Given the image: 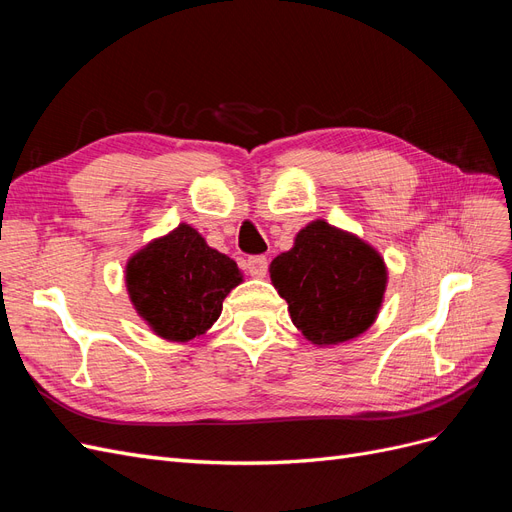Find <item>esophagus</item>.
<instances>
[{
    "mask_svg": "<svg viewBox=\"0 0 512 512\" xmlns=\"http://www.w3.org/2000/svg\"><path fill=\"white\" fill-rule=\"evenodd\" d=\"M269 269V260L265 256H252L247 260V271H250L252 277H265Z\"/></svg>",
    "mask_w": 512,
    "mask_h": 512,
    "instance_id": "1",
    "label": "esophagus"
}]
</instances>
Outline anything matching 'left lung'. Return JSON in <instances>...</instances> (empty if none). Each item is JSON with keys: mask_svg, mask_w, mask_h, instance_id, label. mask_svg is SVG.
<instances>
[{"mask_svg": "<svg viewBox=\"0 0 512 512\" xmlns=\"http://www.w3.org/2000/svg\"><path fill=\"white\" fill-rule=\"evenodd\" d=\"M271 282L292 324L316 346L359 337L374 324L386 290L382 256L324 220L307 224L292 250L273 258Z\"/></svg>", "mask_w": 512, "mask_h": 512, "instance_id": "1", "label": "left lung"}]
</instances>
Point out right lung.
I'll use <instances>...</instances> for the list:
<instances>
[{
	"label": "right lung",
	"instance_id": "1",
	"mask_svg": "<svg viewBox=\"0 0 512 512\" xmlns=\"http://www.w3.org/2000/svg\"><path fill=\"white\" fill-rule=\"evenodd\" d=\"M241 282L237 262L209 247L190 224L153 239L126 265L136 314L168 342L205 335L220 318L226 294Z\"/></svg>",
	"mask_w": 512,
	"mask_h": 512
}]
</instances>
